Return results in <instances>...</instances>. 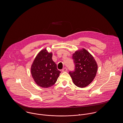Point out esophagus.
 Here are the masks:
<instances>
[{"mask_svg":"<svg viewBox=\"0 0 123 123\" xmlns=\"http://www.w3.org/2000/svg\"><path fill=\"white\" fill-rule=\"evenodd\" d=\"M67 71V69L66 68H64L62 70V72H66Z\"/></svg>","mask_w":123,"mask_h":123,"instance_id":"1","label":"esophagus"}]
</instances>
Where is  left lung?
Listing matches in <instances>:
<instances>
[{
  "mask_svg": "<svg viewBox=\"0 0 123 123\" xmlns=\"http://www.w3.org/2000/svg\"><path fill=\"white\" fill-rule=\"evenodd\" d=\"M72 59L75 69L69 74L73 82L79 88H85L92 82L96 76L97 63L94 57L84 48L73 53Z\"/></svg>",
  "mask_w": 123,
  "mask_h": 123,
  "instance_id": "1",
  "label": "left lung"
}]
</instances>
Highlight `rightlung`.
I'll return each mask as SVG.
<instances>
[{
	"label": "right lung",
	"mask_w": 123,
	"mask_h": 123,
	"mask_svg": "<svg viewBox=\"0 0 123 123\" xmlns=\"http://www.w3.org/2000/svg\"><path fill=\"white\" fill-rule=\"evenodd\" d=\"M53 53L46 48L37 54L31 67L32 76L36 84L42 88L53 86L56 82L61 71L57 68L52 59Z\"/></svg>",
	"instance_id": "obj_1"
}]
</instances>
